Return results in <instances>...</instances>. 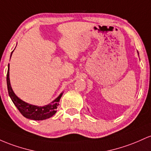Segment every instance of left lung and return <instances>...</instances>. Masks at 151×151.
I'll return each mask as SVG.
<instances>
[{"mask_svg":"<svg viewBox=\"0 0 151 151\" xmlns=\"http://www.w3.org/2000/svg\"><path fill=\"white\" fill-rule=\"evenodd\" d=\"M138 55H139V53H138Z\"/></svg>","mask_w":151,"mask_h":151,"instance_id":"left-lung-1","label":"left lung"}]
</instances>
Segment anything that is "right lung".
Returning a JSON list of instances; mask_svg holds the SVG:
<instances>
[{"mask_svg":"<svg viewBox=\"0 0 151 151\" xmlns=\"http://www.w3.org/2000/svg\"><path fill=\"white\" fill-rule=\"evenodd\" d=\"M13 52V51H12L11 55ZM6 81H7L8 91L10 98H11L13 103H14L15 106H16V108L18 109V111H20V113L25 118L34 120V121H43V120L48 119V118L53 116L54 114H55L58 106H59L58 102L60 101L63 93L59 95L58 97L55 98L53 101H52L51 103H49L48 105L44 106H33V105L29 104V103H25L23 101H22L13 92L11 86V83H10L9 64H8Z\"/></svg>","mask_w":151,"mask_h":151,"instance_id":"add662e5","label":"right lung"}]
</instances>
